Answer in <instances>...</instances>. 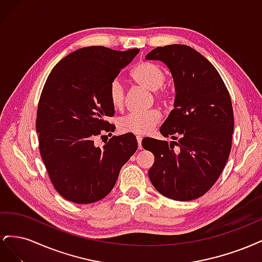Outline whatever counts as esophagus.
Segmentation results:
<instances>
[{
    "instance_id": "34e87169",
    "label": "esophagus",
    "mask_w": 262,
    "mask_h": 262,
    "mask_svg": "<svg viewBox=\"0 0 262 262\" xmlns=\"http://www.w3.org/2000/svg\"><path fill=\"white\" fill-rule=\"evenodd\" d=\"M137 141H138V147H139V149H142V138L141 137H137Z\"/></svg>"
}]
</instances>
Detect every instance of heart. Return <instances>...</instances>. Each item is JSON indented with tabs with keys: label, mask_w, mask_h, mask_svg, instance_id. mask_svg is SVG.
Here are the masks:
<instances>
[{
	"label": "heart",
	"mask_w": 262,
	"mask_h": 262,
	"mask_svg": "<svg viewBox=\"0 0 262 262\" xmlns=\"http://www.w3.org/2000/svg\"><path fill=\"white\" fill-rule=\"evenodd\" d=\"M131 76L140 85L153 91L158 98L166 100L169 97L168 92L163 87L166 73L158 64L152 62H140L133 68ZM108 95L113 107L121 109L124 102V86L120 78H114L110 82ZM161 113L156 109L147 110L144 113H131L119 120L118 126L122 132L144 136L155 128L161 121Z\"/></svg>",
	"instance_id": "heart-1"
}]
</instances>
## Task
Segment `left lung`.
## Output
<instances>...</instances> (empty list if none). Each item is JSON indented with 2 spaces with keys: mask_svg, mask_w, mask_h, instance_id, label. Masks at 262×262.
Here are the masks:
<instances>
[{
  "mask_svg": "<svg viewBox=\"0 0 262 262\" xmlns=\"http://www.w3.org/2000/svg\"><path fill=\"white\" fill-rule=\"evenodd\" d=\"M170 70L176 97L161 133L172 141L145 138L155 162L154 188L172 200L190 201L208 192L224 169L232 148L234 114L229 93L212 63L185 45L157 47L145 57ZM179 146L176 151L174 145Z\"/></svg>",
  "mask_w": 262,
  "mask_h": 262,
  "instance_id": "obj_1",
  "label": "left lung"
}]
</instances>
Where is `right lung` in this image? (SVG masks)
<instances>
[{
  "label": "right lung",
  "instance_id": "1",
  "mask_svg": "<svg viewBox=\"0 0 262 262\" xmlns=\"http://www.w3.org/2000/svg\"><path fill=\"white\" fill-rule=\"evenodd\" d=\"M139 52L86 47L63 58L47 78L37 109L39 150L53 187L71 202L105 198L136 153L132 133L113 137L102 147L94 141L101 131H115L106 120L115 114L109 84Z\"/></svg>",
  "mask_w": 262,
  "mask_h": 262
}]
</instances>
